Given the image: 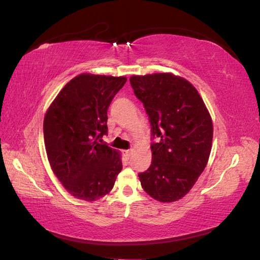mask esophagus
I'll return each mask as SVG.
<instances>
[{
	"label": "esophagus",
	"mask_w": 260,
	"mask_h": 260,
	"mask_svg": "<svg viewBox=\"0 0 260 260\" xmlns=\"http://www.w3.org/2000/svg\"><path fill=\"white\" fill-rule=\"evenodd\" d=\"M131 153H132V151L131 150H126V151H124V155H125V157L127 160L129 159L131 157Z\"/></svg>",
	"instance_id": "1"
}]
</instances>
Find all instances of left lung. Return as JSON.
Returning <instances> with one entry per match:
<instances>
[{"label":"left lung","instance_id":"obj_1","mask_svg":"<svg viewBox=\"0 0 260 260\" xmlns=\"http://www.w3.org/2000/svg\"><path fill=\"white\" fill-rule=\"evenodd\" d=\"M151 124L152 162L139 174L154 200L171 203L184 197L207 165L213 140L211 116L187 80L170 73L129 79Z\"/></svg>","mask_w":260,"mask_h":260}]
</instances>
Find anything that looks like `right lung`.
Masks as SVG:
<instances>
[{
  "mask_svg": "<svg viewBox=\"0 0 260 260\" xmlns=\"http://www.w3.org/2000/svg\"><path fill=\"white\" fill-rule=\"evenodd\" d=\"M125 76L81 74L64 88L46 113L44 140L50 167L71 195L86 202L113 189L123 169L120 155L103 142L107 111Z\"/></svg>",
  "mask_w": 260,
  "mask_h": 260,
  "instance_id": "obj_1",
  "label": "right lung"
}]
</instances>
